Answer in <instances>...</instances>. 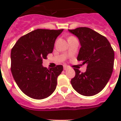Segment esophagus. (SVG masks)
<instances>
[{"label": "esophagus", "mask_w": 121, "mask_h": 121, "mask_svg": "<svg viewBox=\"0 0 121 121\" xmlns=\"http://www.w3.org/2000/svg\"><path fill=\"white\" fill-rule=\"evenodd\" d=\"M63 69L64 70H66L68 69V66L67 65H63Z\"/></svg>", "instance_id": "obj_1"}]
</instances>
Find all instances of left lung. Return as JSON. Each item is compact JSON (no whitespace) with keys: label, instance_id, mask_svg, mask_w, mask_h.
Instances as JSON below:
<instances>
[{"label":"left lung","instance_id":"left-lung-1","mask_svg":"<svg viewBox=\"0 0 121 121\" xmlns=\"http://www.w3.org/2000/svg\"><path fill=\"white\" fill-rule=\"evenodd\" d=\"M68 31L75 35L80 43L77 60L87 65L84 73L74 68L75 76L71 80V84L82 95H94L103 90L111 78L114 51L105 36L90 28L81 27Z\"/></svg>","mask_w":121,"mask_h":121}]
</instances>
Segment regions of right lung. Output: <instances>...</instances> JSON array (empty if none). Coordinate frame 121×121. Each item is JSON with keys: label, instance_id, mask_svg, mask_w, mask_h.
I'll list each match as a JSON object with an SVG mask.
<instances>
[{"label": "right lung", "instance_id": "obj_1", "mask_svg": "<svg viewBox=\"0 0 121 121\" xmlns=\"http://www.w3.org/2000/svg\"><path fill=\"white\" fill-rule=\"evenodd\" d=\"M63 31L36 29L21 37L11 49L13 78L21 90L29 97L43 99L56 89L63 66L48 69L42 63L53 52L55 40Z\"/></svg>", "mask_w": 121, "mask_h": 121}]
</instances>
